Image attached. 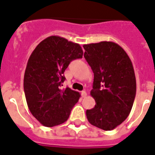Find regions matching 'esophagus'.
Wrapping results in <instances>:
<instances>
[{
    "mask_svg": "<svg viewBox=\"0 0 155 155\" xmlns=\"http://www.w3.org/2000/svg\"><path fill=\"white\" fill-rule=\"evenodd\" d=\"M81 96H82V97H85L87 96V93H86L85 91H82L81 92Z\"/></svg>",
    "mask_w": 155,
    "mask_h": 155,
    "instance_id": "1",
    "label": "esophagus"
}]
</instances>
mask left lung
I'll list each match as a JSON object with an SVG mask.
<instances>
[{
	"label": "left lung",
	"instance_id": "obj_1",
	"mask_svg": "<svg viewBox=\"0 0 155 155\" xmlns=\"http://www.w3.org/2000/svg\"><path fill=\"white\" fill-rule=\"evenodd\" d=\"M83 47L94 75L90 94L96 101L86 116L93 126L110 131L127 119L133 107L137 90L133 63L122 47L111 41Z\"/></svg>",
	"mask_w": 155,
	"mask_h": 155
}]
</instances>
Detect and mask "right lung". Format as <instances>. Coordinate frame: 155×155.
Here are the masks:
<instances>
[{
    "mask_svg": "<svg viewBox=\"0 0 155 155\" xmlns=\"http://www.w3.org/2000/svg\"><path fill=\"white\" fill-rule=\"evenodd\" d=\"M79 44L58 35L42 41L31 54L25 70L23 88L31 113L41 124L54 127L69 118L80 93L62 88L70 62L82 58Z\"/></svg>",
    "mask_w": 155,
    "mask_h": 155,
    "instance_id": "add662e5",
    "label": "right lung"
}]
</instances>
